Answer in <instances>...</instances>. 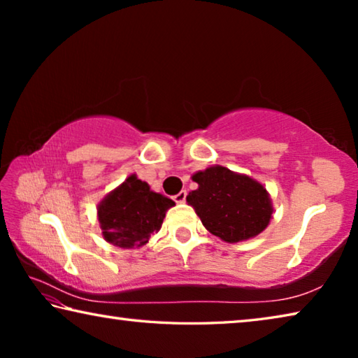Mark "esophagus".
<instances>
[{"label": "esophagus", "mask_w": 358, "mask_h": 358, "mask_svg": "<svg viewBox=\"0 0 358 358\" xmlns=\"http://www.w3.org/2000/svg\"><path fill=\"white\" fill-rule=\"evenodd\" d=\"M173 201L177 202V203H183L186 201V191H180L177 196L173 197Z\"/></svg>", "instance_id": "1"}]
</instances>
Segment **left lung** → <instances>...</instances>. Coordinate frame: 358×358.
Masks as SVG:
<instances>
[{
    "label": "left lung",
    "mask_w": 358,
    "mask_h": 358,
    "mask_svg": "<svg viewBox=\"0 0 358 358\" xmlns=\"http://www.w3.org/2000/svg\"><path fill=\"white\" fill-rule=\"evenodd\" d=\"M197 189L186 196L203 227L227 243H238L264 232L273 216V203L262 183L250 175L210 166L192 175Z\"/></svg>",
    "instance_id": "obj_1"
}]
</instances>
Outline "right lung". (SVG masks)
Listing matches in <instances>:
<instances>
[{
  "label": "right lung",
  "instance_id": "right-lung-1",
  "mask_svg": "<svg viewBox=\"0 0 358 358\" xmlns=\"http://www.w3.org/2000/svg\"><path fill=\"white\" fill-rule=\"evenodd\" d=\"M173 205L172 199L151 191L148 183L132 173L98 203L102 237L123 250L147 245Z\"/></svg>",
  "mask_w": 358,
  "mask_h": 358
}]
</instances>
